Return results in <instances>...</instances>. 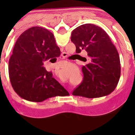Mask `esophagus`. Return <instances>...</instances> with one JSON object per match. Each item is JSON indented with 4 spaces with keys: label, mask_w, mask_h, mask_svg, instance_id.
<instances>
[{
    "label": "esophagus",
    "mask_w": 135,
    "mask_h": 135,
    "mask_svg": "<svg viewBox=\"0 0 135 135\" xmlns=\"http://www.w3.org/2000/svg\"><path fill=\"white\" fill-rule=\"evenodd\" d=\"M61 56L62 57V58H65L66 57V54L65 52H62L61 54Z\"/></svg>",
    "instance_id": "esophagus-1"
}]
</instances>
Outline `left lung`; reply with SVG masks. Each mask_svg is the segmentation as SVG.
Wrapping results in <instances>:
<instances>
[{
	"label": "left lung",
	"instance_id": "left-lung-1",
	"mask_svg": "<svg viewBox=\"0 0 135 135\" xmlns=\"http://www.w3.org/2000/svg\"><path fill=\"white\" fill-rule=\"evenodd\" d=\"M71 41L76 54L85 50L88 56V63L81 69L82 82L73 95L97 98L111 93L119 81L121 66L119 54L108 34L99 26L84 24L73 30Z\"/></svg>",
	"mask_w": 135,
	"mask_h": 135
}]
</instances>
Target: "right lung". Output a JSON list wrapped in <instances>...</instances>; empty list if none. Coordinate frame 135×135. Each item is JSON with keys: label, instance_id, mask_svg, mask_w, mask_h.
Masks as SVG:
<instances>
[{"label": "right lung", "instance_id": "1", "mask_svg": "<svg viewBox=\"0 0 135 135\" xmlns=\"http://www.w3.org/2000/svg\"><path fill=\"white\" fill-rule=\"evenodd\" d=\"M61 54L54 35L46 28L33 27L20 36L9 60L11 84L23 99L40 103L48 98L65 96L68 91L43 66L44 62Z\"/></svg>", "mask_w": 135, "mask_h": 135}]
</instances>
